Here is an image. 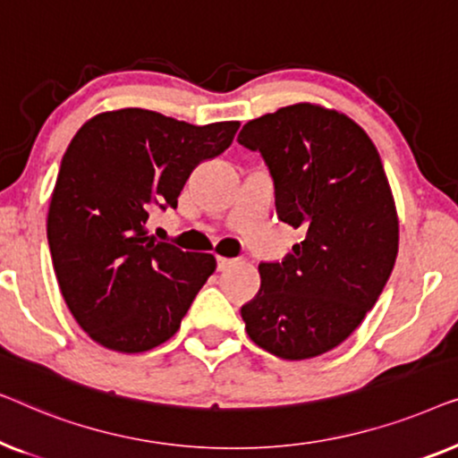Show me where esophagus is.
Returning a JSON list of instances; mask_svg holds the SVG:
<instances>
[{
  "label": "esophagus",
  "instance_id": "1",
  "mask_svg": "<svg viewBox=\"0 0 458 458\" xmlns=\"http://www.w3.org/2000/svg\"><path fill=\"white\" fill-rule=\"evenodd\" d=\"M233 262H235V259H229V256H216L218 271H225V268H229Z\"/></svg>",
  "mask_w": 458,
  "mask_h": 458
}]
</instances>
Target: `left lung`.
<instances>
[{
	"mask_svg": "<svg viewBox=\"0 0 458 458\" xmlns=\"http://www.w3.org/2000/svg\"><path fill=\"white\" fill-rule=\"evenodd\" d=\"M237 141L268 165L281 221L306 231L284 262L259 267L246 331L279 359H315L359 327L396 262L398 212L379 152L352 118L310 102L254 118Z\"/></svg>",
	"mask_w": 458,
	"mask_h": 458,
	"instance_id": "obj_1",
	"label": "left lung"
}]
</instances>
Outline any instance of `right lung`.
<instances>
[{
  "label": "right lung",
  "instance_id": "1",
  "mask_svg": "<svg viewBox=\"0 0 458 458\" xmlns=\"http://www.w3.org/2000/svg\"><path fill=\"white\" fill-rule=\"evenodd\" d=\"M237 121L204 127L160 112H99L68 143L47 212L58 285L81 329L124 354L177 334L216 259L148 235L154 208H177L190 173L231 146Z\"/></svg>",
  "mask_w": 458,
  "mask_h": 458
}]
</instances>
